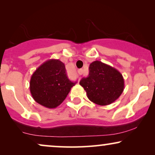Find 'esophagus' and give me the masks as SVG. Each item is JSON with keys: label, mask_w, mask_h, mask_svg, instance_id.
<instances>
[{"label": "esophagus", "mask_w": 155, "mask_h": 155, "mask_svg": "<svg viewBox=\"0 0 155 155\" xmlns=\"http://www.w3.org/2000/svg\"><path fill=\"white\" fill-rule=\"evenodd\" d=\"M78 74H79V75H82V73H83V70L82 69H79L78 71Z\"/></svg>", "instance_id": "esophagus-1"}]
</instances>
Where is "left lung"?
Wrapping results in <instances>:
<instances>
[{
	"label": "left lung",
	"instance_id": "8db88e82",
	"mask_svg": "<svg viewBox=\"0 0 155 155\" xmlns=\"http://www.w3.org/2000/svg\"><path fill=\"white\" fill-rule=\"evenodd\" d=\"M89 75L82 78L80 84L86 91L88 99L100 106L111 104L124 90V79L118 70L99 61L89 67Z\"/></svg>",
	"mask_w": 155,
	"mask_h": 155
}]
</instances>
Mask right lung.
<instances>
[{
  "label": "right lung",
  "instance_id": "1",
  "mask_svg": "<svg viewBox=\"0 0 155 155\" xmlns=\"http://www.w3.org/2000/svg\"><path fill=\"white\" fill-rule=\"evenodd\" d=\"M75 83L67 77L64 63L58 59H50L34 72L29 90L36 102L54 109L65 100Z\"/></svg>",
  "mask_w": 155,
  "mask_h": 155
}]
</instances>
